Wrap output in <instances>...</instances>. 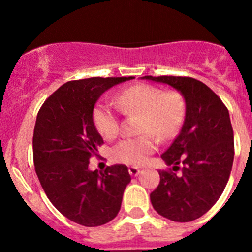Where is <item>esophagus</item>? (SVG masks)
<instances>
[{"label": "esophagus", "instance_id": "34e87169", "mask_svg": "<svg viewBox=\"0 0 252 252\" xmlns=\"http://www.w3.org/2000/svg\"><path fill=\"white\" fill-rule=\"evenodd\" d=\"M129 173L133 175V177H136V175L140 173V169L138 167H129Z\"/></svg>", "mask_w": 252, "mask_h": 252}]
</instances>
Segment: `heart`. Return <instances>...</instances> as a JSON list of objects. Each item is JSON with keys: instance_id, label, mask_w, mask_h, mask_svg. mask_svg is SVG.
Segmentation results:
<instances>
[{"instance_id": "heart-1", "label": "heart", "mask_w": 252, "mask_h": 252, "mask_svg": "<svg viewBox=\"0 0 252 252\" xmlns=\"http://www.w3.org/2000/svg\"><path fill=\"white\" fill-rule=\"evenodd\" d=\"M114 105L124 114L139 113L140 136L121 140L112 149L116 162L139 166L156 150V134L162 140L177 135L185 116V101L177 90H163L149 84H136L119 91ZM93 123L103 139H113L118 134L119 119L113 106L98 102L91 113Z\"/></svg>"}]
</instances>
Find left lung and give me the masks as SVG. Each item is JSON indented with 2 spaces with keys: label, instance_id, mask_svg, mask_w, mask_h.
Listing matches in <instances>:
<instances>
[{
  "label": "left lung",
  "instance_id": "obj_1",
  "mask_svg": "<svg viewBox=\"0 0 252 252\" xmlns=\"http://www.w3.org/2000/svg\"><path fill=\"white\" fill-rule=\"evenodd\" d=\"M144 79L173 86L185 100L182 130L161 155L173 167L158 171L159 184L150 194L151 204L158 215L174 222L197 220L217 202L229 179L234 159L229 112L207 85L194 78Z\"/></svg>",
  "mask_w": 252,
  "mask_h": 252
}]
</instances>
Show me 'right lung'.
I'll return each instance as SVG.
<instances>
[{"mask_svg": "<svg viewBox=\"0 0 252 252\" xmlns=\"http://www.w3.org/2000/svg\"><path fill=\"white\" fill-rule=\"evenodd\" d=\"M130 79L68 81L37 113L32 136L35 172L51 204L78 224L97 227L113 220L131 180L124 164L89 171V161L103 144L91 118L94 106L106 90Z\"/></svg>", "mask_w": 252, "mask_h": 252, "instance_id": "1", "label": "right lung"}]
</instances>
